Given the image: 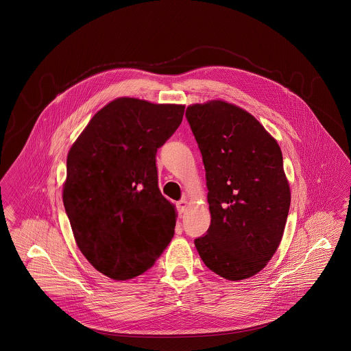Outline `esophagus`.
Returning a JSON list of instances; mask_svg holds the SVG:
<instances>
[{
  "label": "esophagus",
  "instance_id": "esophagus-1",
  "mask_svg": "<svg viewBox=\"0 0 351 351\" xmlns=\"http://www.w3.org/2000/svg\"><path fill=\"white\" fill-rule=\"evenodd\" d=\"M176 208H178V212L179 213H184L188 208V200L186 199H181L178 203H176Z\"/></svg>",
  "mask_w": 351,
  "mask_h": 351
}]
</instances>
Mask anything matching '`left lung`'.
Here are the masks:
<instances>
[{
	"label": "left lung",
	"mask_w": 351,
	"mask_h": 351,
	"mask_svg": "<svg viewBox=\"0 0 351 351\" xmlns=\"http://www.w3.org/2000/svg\"><path fill=\"white\" fill-rule=\"evenodd\" d=\"M185 115L203 157L212 215L195 247L217 275L247 279L273 257L289 213L280 147L255 117L233 104H194Z\"/></svg>",
	"instance_id": "8db88e82"
}]
</instances>
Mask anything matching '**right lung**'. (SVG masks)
Returning a JSON list of instances; mask_svg holds the SVG:
<instances>
[{
	"label": "right lung",
	"mask_w": 351,
	"mask_h": 351,
	"mask_svg": "<svg viewBox=\"0 0 351 351\" xmlns=\"http://www.w3.org/2000/svg\"><path fill=\"white\" fill-rule=\"evenodd\" d=\"M184 109L119 97L69 149L63 204L73 236L88 263L114 280L147 271L173 237L176 212L158 189L156 154Z\"/></svg>",
	"instance_id": "add662e5"
}]
</instances>
